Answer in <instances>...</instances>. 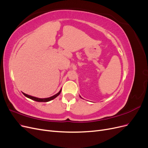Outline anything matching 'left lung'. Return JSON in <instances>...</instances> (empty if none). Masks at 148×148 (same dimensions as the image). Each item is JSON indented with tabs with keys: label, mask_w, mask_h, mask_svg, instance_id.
<instances>
[{
	"label": "left lung",
	"mask_w": 148,
	"mask_h": 148,
	"mask_svg": "<svg viewBox=\"0 0 148 148\" xmlns=\"http://www.w3.org/2000/svg\"><path fill=\"white\" fill-rule=\"evenodd\" d=\"M80 97H81V96H80Z\"/></svg>",
	"instance_id": "1"
}]
</instances>
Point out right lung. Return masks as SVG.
<instances>
[{"label": "right lung", "mask_w": 148, "mask_h": 148, "mask_svg": "<svg viewBox=\"0 0 148 148\" xmlns=\"http://www.w3.org/2000/svg\"><path fill=\"white\" fill-rule=\"evenodd\" d=\"M61 91H62V89H60L59 92L57 93L56 95H53V96H51L50 97H47V98H42H42H38V97L31 96L30 95H26V94H25L24 92H23V94L26 97H28V98H29V99H32L33 101H37V102H48V101H51L53 99H55L56 97H57L60 94Z\"/></svg>", "instance_id": "1"}]
</instances>
